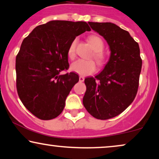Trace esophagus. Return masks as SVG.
<instances>
[{
    "instance_id": "34e87169",
    "label": "esophagus",
    "mask_w": 159,
    "mask_h": 159,
    "mask_svg": "<svg viewBox=\"0 0 159 159\" xmlns=\"http://www.w3.org/2000/svg\"><path fill=\"white\" fill-rule=\"evenodd\" d=\"M79 80H80V82H83L84 80V78L82 77V76H80V77H79Z\"/></svg>"
}]
</instances>
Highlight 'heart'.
<instances>
[{"mask_svg":"<svg viewBox=\"0 0 159 159\" xmlns=\"http://www.w3.org/2000/svg\"><path fill=\"white\" fill-rule=\"evenodd\" d=\"M88 40L92 45L93 48L95 50L94 54H93L94 58L99 64H103L106 60L105 56L102 52L104 47L103 41L101 38L96 35L90 36L88 38ZM76 44H77V40L75 39L71 43L69 47L68 57L70 59H74L75 58ZM70 70L82 76L90 75L94 73L96 70V64L92 60L79 59L71 64Z\"/></svg>","mask_w":159,"mask_h":159,"instance_id":"heart-1","label":"heart"}]
</instances>
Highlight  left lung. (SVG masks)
<instances>
[{
    "label": "left lung",
    "instance_id": "left-lung-1",
    "mask_svg": "<svg viewBox=\"0 0 159 159\" xmlns=\"http://www.w3.org/2000/svg\"><path fill=\"white\" fill-rule=\"evenodd\" d=\"M109 45V60L101 72L84 80L83 105L93 117L118 116L134 101L142 68L138 43L129 32L111 22H88Z\"/></svg>",
    "mask_w": 159,
    "mask_h": 159
}]
</instances>
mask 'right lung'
<instances>
[{"label": "right lung", "instance_id": "obj_1", "mask_svg": "<svg viewBox=\"0 0 159 159\" xmlns=\"http://www.w3.org/2000/svg\"><path fill=\"white\" fill-rule=\"evenodd\" d=\"M90 28L85 21L53 20L36 27L24 39L16 58V89L24 106L43 120L57 117L79 81L68 69V49L75 38Z\"/></svg>", "mask_w": 159, "mask_h": 159}]
</instances>
